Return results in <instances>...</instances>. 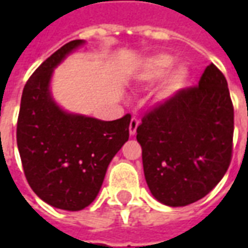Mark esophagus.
<instances>
[{
	"label": "esophagus",
	"mask_w": 248,
	"mask_h": 248,
	"mask_svg": "<svg viewBox=\"0 0 248 248\" xmlns=\"http://www.w3.org/2000/svg\"><path fill=\"white\" fill-rule=\"evenodd\" d=\"M138 124H140V121L137 118H131L130 121V126H129V133L130 135H134L137 133V127H138Z\"/></svg>",
	"instance_id": "esophagus-1"
}]
</instances>
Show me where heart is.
Masks as SVG:
<instances>
[{
	"label": "heart",
	"mask_w": 248,
	"mask_h": 248,
	"mask_svg": "<svg viewBox=\"0 0 248 248\" xmlns=\"http://www.w3.org/2000/svg\"><path fill=\"white\" fill-rule=\"evenodd\" d=\"M172 62L174 58L169 54H155L149 57L142 61L138 67L137 78L140 83L149 86L155 85L163 78L158 94L162 99H167L181 92L186 86L187 79L190 77V70L185 63H178L170 69Z\"/></svg>",
	"instance_id": "heart-1"
}]
</instances>
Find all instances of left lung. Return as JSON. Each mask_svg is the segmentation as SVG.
<instances>
[{
  "label": "left lung",
  "instance_id": "1",
  "mask_svg": "<svg viewBox=\"0 0 248 248\" xmlns=\"http://www.w3.org/2000/svg\"><path fill=\"white\" fill-rule=\"evenodd\" d=\"M232 135L234 108L227 81L211 63L198 86L158 105L137 129L153 197L170 207L206 197L229 169Z\"/></svg>",
  "mask_w": 248,
  "mask_h": 248
}]
</instances>
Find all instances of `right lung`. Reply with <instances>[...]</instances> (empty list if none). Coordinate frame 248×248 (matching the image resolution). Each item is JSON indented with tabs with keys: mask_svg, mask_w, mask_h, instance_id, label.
Returning a JSON list of instances; mask_svg holds the SVG:
<instances>
[{
	"mask_svg": "<svg viewBox=\"0 0 248 248\" xmlns=\"http://www.w3.org/2000/svg\"><path fill=\"white\" fill-rule=\"evenodd\" d=\"M85 44L70 41L26 82L21 98L17 146L31 190L53 207L79 211L97 198L108 163L129 140L131 115L115 121L69 113L50 92L53 71Z\"/></svg>",
	"mask_w": 248,
	"mask_h": 248,
	"instance_id": "1",
	"label": "right lung"
}]
</instances>
